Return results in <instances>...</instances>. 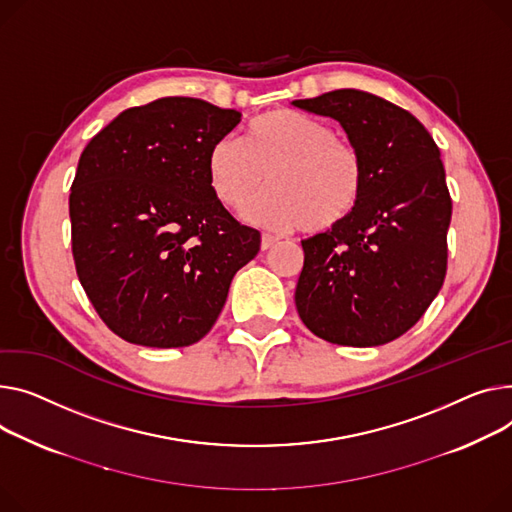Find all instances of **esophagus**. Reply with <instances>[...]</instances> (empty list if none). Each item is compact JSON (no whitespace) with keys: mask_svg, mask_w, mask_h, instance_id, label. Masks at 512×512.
Here are the masks:
<instances>
[{"mask_svg":"<svg viewBox=\"0 0 512 512\" xmlns=\"http://www.w3.org/2000/svg\"><path fill=\"white\" fill-rule=\"evenodd\" d=\"M274 243H278V236H274V234H261V251H267L271 245Z\"/></svg>","mask_w":512,"mask_h":512,"instance_id":"obj_1","label":"esophagus"}]
</instances>
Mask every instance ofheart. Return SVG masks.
Wrapping results in <instances>:
<instances>
[{
    "label": "heart",
    "instance_id": "obj_1",
    "mask_svg": "<svg viewBox=\"0 0 512 512\" xmlns=\"http://www.w3.org/2000/svg\"><path fill=\"white\" fill-rule=\"evenodd\" d=\"M245 218L269 226L323 232L342 224L364 191L358 150L306 113L276 109L255 117L245 142L224 135L208 154V177L224 206L238 210L267 183Z\"/></svg>",
    "mask_w": 512,
    "mask_h": 512
}]
</instances>
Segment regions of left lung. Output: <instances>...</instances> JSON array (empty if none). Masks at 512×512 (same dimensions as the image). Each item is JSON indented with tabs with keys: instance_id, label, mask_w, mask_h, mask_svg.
<instances>
[{
	"instance_id": "obj_1",
	"label": "left lung",
	"mask_w": 512,
	"mask_h": 512,
	"mask_svg": "<svg viewBox=\"0 0 512 512\" xmlns=\"http://www.w3.org/2000/svg\"><path fill=\"white\" fill-rule=\"evenodd\" d=\"M292 105L339 121L364 164L356 210L302 241L296 311L337 346L393 342L420 321L447 274L453 203L440 150L412 113L364 90Z\"/></svg>"
}]
</instances>
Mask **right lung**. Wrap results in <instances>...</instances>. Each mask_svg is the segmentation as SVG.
I'll return each instance as SVG.
<instances>
[{
	"label": "right lung",
	"mask_w": 512,
	"mask_h": 512,
	"mask_svg": "<svg viewBox=\"0 0 512 512\" xmlns=\"http://www.w3.org/2000/svg\"><path fill=\"white\" fill-rule=\"evenodd\" d=\"M241 113L166 96L133 107L84 148L70 195L80 284L129 344L183 348L206 335L261 234L216 197L208 154Z\"/></svg>",
	"instance_id": "right-lung-1"
}]
</instances>
